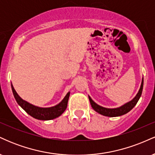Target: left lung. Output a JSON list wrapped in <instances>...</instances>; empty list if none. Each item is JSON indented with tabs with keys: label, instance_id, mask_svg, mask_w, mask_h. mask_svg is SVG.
<instances>
[{
	"label": "left lung",
	"instance_id": "1",
	"mask_svg": "<svg viewBox=\"0 0 155 155\" xmlns=\"http://www.w3.org/2000/svg\"><path fill=\"white\" fill-rule=\"evenodd\" d=\"M143 79H142V82H141V85H140V90L136 97H135L131 101H130V102L127 103L126 104H124L123 106H120V107L117 108H106L102 107V106H99V105L95 104V103L92 100L91 97H90V96H89V100H90V104H91V106L92 107V108H93L96 112L104 115V116L111 117L122 116V115L125 114H127V112H129L135 106H136L137 102H138V100H139L140 95H141L142 90H143Z\"/></svg>",
	"mask_w": 155,
	"mask_h": 155
}]
</instances>
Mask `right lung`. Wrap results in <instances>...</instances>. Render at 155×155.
<instances>
[{"label": "right lung", "mask_w": 155, "mask_h": 155, "mask_svg": "<svg viewBox=\"0 0 155 155\" xmlns=\"http://www.w3.org/2000/svg\"><path fill=\"white\" fill-rule=\"evenodd\" d=\"M12 92H13L14 96H15V100L17 101V104L22 107L23 109L27 113L33 118L37 119V120H50L53 119L57 118V117H60L62 114L65 111L66 109L68 101L69 95H70V92H68L67 95L64 97V99L57 106H53L50 108H40L37 107V106H33L27 101L22 100L20 97L15 91L14 89L13 86L12 84Z\"/></svg>", "instance_id": "1"}]
</instances>
